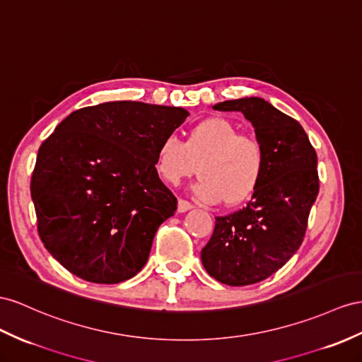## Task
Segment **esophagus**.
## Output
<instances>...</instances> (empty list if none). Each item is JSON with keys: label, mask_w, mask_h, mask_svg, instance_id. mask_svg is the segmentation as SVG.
<instances>
[{"label": "esophagus", "mask_w": 362, "mask_h": 362, "mask_svg": "<svg viewBox=\"0 0 362 362\" xmlns=\"http://www.w3.org/2000/svg\"><path fill=\"white\" fill-rule=\"evenodd\" d=\"M191 208H192V205H191V203H189L188 200L179 199V202H177V211H179V212H187V211H189Z\"/></svg>", "instance_id": "1"}]
</instances>
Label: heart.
I'll use <instances>...</instances> for the list:
<instances>
[{"label":"heart","instance_id":"obj_1","mask_svg":"<svg viewBox=\"0 0 362 362\" xmlns=\"http://www.w3.org/2000/svg\"><path fill=\"white\" fill-rule=\"evenodd\" d=\"M197 164V196L237 206L251 199L262 185L267 150L257 136L240 133L226 117H208L189 128L185 142L166 136L156 148L154 168L170 185L189 177Z\"/></svg>","mask_w":362,"mask_h":362}]
</instances>
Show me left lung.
I'll list each match as a JSON object with an SVG mask.
<instances>
[{"label":"left lung","instance_id":"left-lung-1","mask_svg":"<svg viewBox=\"0 0 362 362\" xmlns=\"http://www.w3.org/2000/svg\"><path fill=\"white\" fill-rule=\"evenodd\" d=\"M212 108L245 115L266 146L267 171L245 208L216 217L202 263L223 284H255L283 267L303 243L320 191L317 153L303 127L262 98Z\"/></svg>","mask_w":362,"mask_h":362}]
</instances>
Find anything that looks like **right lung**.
<instances>
[{
	"label": "right lung",
	"instance_id": "add662e5",
	"mask_svg": "<svg viewBox=\"0 0 362 362\" xmlns=\"http://www.w3.org/2000/svg\"><path fill=\"white\" fill-rule=\"evenodd\" d=\"M185 108L117 100L73 111L38 150L30 194L45 249L86 281L115 284L145 266L177 199L156 148Z\"/></svg>",
	"mask_w": 362,
	"mask_h": 362
}]
</instances>
